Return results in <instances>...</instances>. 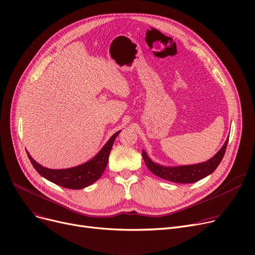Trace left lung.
<instances>
[{
    "label": "left lung",
    "mask_w": 255,
    "mask_h": 255,
    "mask_svg": "<svg viewBox=\"0 0 255 255\" xmlns=\"http://www.w3.org/2000/svg\"><path fill=\"white\" fill-rule=\"evenodd\" d=\"M227 142H229V137H227V139L225 140L222 148L211 159L207 160L205 162L197 163V164L164 166L152 161V159L149 158L148 154L145 153L144 150H142V158L146 167H148L154 175H156L159 178L173 182V183H181V184L195 183L199 180L206 178L207 176L211 175V173L217 168V166L220 164L221 160L224 156Z\"/></svg>",
    "instance_id": "1"
}]
</instances>
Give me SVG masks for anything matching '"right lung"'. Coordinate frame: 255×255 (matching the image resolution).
Segmentation results:
<instances>
[{
	"label": "right lung",
	"instance_id": "obj_1",
	"mask_svg": "<svg viewBox=\"0 0 255 255\" xmlns=\"http://www.w3.org/2000/svg\"><path fill=\"white\" fill-rule=\"evenodd\" d=\"M120 131L113 134V136L102 146V149L91 160L83 164H79L77 166L70 168H47L35 161L32 156L28 153V151H26V154H28L32 165L38 171L40 176H42L46 180L61 187H64V188L83 189L92 185L93 183H95L102 176V173L107 165V162H109V156L112 150V146Z\"/></svg>",
	"mask_w": 255,
	"mask_h": 255
}]
</instances>
